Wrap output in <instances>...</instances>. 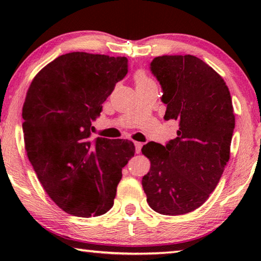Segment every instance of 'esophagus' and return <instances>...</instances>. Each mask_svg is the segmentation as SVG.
I'll return each instance as SVG.
<instances>
[{"label":"esophagus","instance_id":"obj_1","mask_svg":"<svg viewBox=\"0 0 261 261\" xmlns=\"http://www.w3.org/2000/svg\"><path fill=\"white\" fill-rule=\"evenodd\" d=\"M135 146H136V152L140 153L141 147H143V144L139 143V141H135Z\"/></svg>","mask_w":261,"mask_h":261}]
</instances>
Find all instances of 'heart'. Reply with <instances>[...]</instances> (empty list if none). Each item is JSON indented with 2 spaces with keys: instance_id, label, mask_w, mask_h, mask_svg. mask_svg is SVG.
<instances>
[{
  "instance_id": "heart-1",
  "label": "heart",
  "mask_w": 261,
  "mask_h": 261,
  "mask_svg": "<svg viewBox=\"0 0 261 261\" xmlns=\"http://www.w3.org/2000/svg\"><path fill=\"white\" fill-rule=\"evenodd\" d=\"M135 81H136V85H143V84H148V83H152L151 79H149L146 74L144 72H138L136 74L135 77Z\"/></svg>"
}]
</instances>
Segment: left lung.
Instances as JSON below:
<instances>
[{
	"mask_svg": "<svg viewBox=\"0 0 261 261\" xmlns=\"http://www.w3.org/2000/svg\"><path fill=\"white\" fill-rule=\"evenodd\" d=\"M151 71L162 87L165 120L178 123L166 146L149 141L141 152L151 168L141 184L153 211L182 215L214 191L230 158L235 115L222 77L193 55H163Z\"/></svg>",
	"mask_w": 261,
	"mask_h": 261,
	"instance_id": "left-lung-1",
	"label": "left lung"
}]
</instances>
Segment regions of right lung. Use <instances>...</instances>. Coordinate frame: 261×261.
<instances>
[{
  "label": "right lung",
  "mask_w": 261,
  "mask_h": 261,
  "mask_svg": "<svg viewBox=\"0 0 261 261\" xmlns=\"http://www.w3.org/2000/svg\"><path fill=\"white\" fill-rule=\"evenodd\" d=\"M126 73V57L73 51L48 63L29 87L26 153L48 196L68 214L107 213L122 168L135 155L130 140L91 138L92 121Z\"/></svg>",
  "instance_id": "obj_1"
}]
</instances>
